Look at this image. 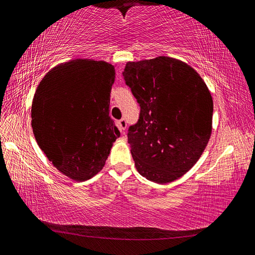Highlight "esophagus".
Returning a JSON list of instances; mask_svg holds the SVG:
<instances>
[{
    "label": "esophagus",
    "mask_w": 255,
    "mask_h": 255,
    "mask_svg": "<svg viewBox=\"0 0 255 255\" xmlns=\"http://www.w3.org/2000/svg\"><path fill=\"white\" fill-rule=\"evenodd\" d=\"M118 127H119V128H120L121 133H124V131L127 130V127H128V123H127V121H125L124 119L120 120L119 122H118Z\"/></svg>",
    "instance_id": "esophagus-1"
}]
</instances>
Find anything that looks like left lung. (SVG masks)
Here are the masks:
<instances>
[{"label":"left lung","instance_id":"8db88e82","mask_svg":"<svg viewBox=\"0 0 255 255\" xmlns=\"http://www.w3.org/2000/svg\"><path fill=\"white\" fill-rule=\"evenodd\" d=\"M123 76L140 104L128 142L142 177L168 184L198 161L212 134L213 98L200 75L171 57L128 61Z\"/></svg>","mask_w":255,"mask_h":255}]
</instances>
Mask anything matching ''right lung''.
<instances>
[{
  "instance_id": "1",
  "label": "right lung",
  "mask_w": 255,
  "mask_h": 255,
  "mask_svg": "<svg viewBox=\"0 0 255 255\" xmlns=\"http://www.w3.org/2000/svg\"><path fill=\"white\" fill-rule=\"evenodd\" d=\"M114 80L113 65L78 58L53 67L35 89V141L52 166L75 181L97 175L120 136L109 116Z\"/></svg>"
}]
</instances>
